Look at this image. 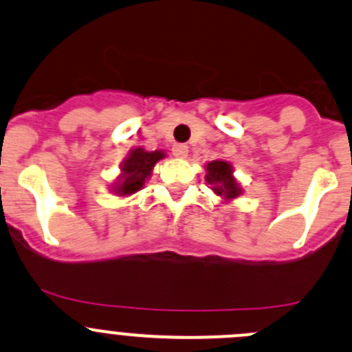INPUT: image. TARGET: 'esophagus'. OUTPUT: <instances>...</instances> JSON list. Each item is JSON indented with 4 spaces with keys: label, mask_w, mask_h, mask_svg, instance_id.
Instances as JSON below:
<instances>
[{
    "label": "esophagus",
    "mask_w": 352,
    "mask_h": 352,
    "mask_svg": "<svg viewBox=\"0 0 352 352\" xmlns=\"http://www.w3.org/2000/svg\"><path fill=\"white\" fill-rule=\"evenodd\" d=\"M187 153H189V147H187L186 144H175V146L172 147V154H173V156L180 157V160L187 157Z\"/></svg>",
    "instance_id": "1"
}]
</instances>
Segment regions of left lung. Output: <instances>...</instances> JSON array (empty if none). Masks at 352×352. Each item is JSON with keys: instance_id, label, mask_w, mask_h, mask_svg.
<instances>
[{"instance_id": "left-lung-1", "label": "left lung", "mask_w": 352, "mask_h": 352, "mask_svg": "<svg viewBox=\"0 0 352 352\" xmlns=\"http://www.w3.org/2000/svg\"><path fill=\"white\" fill-rule=\"evenodd\" d=\"M206 182L212 186L215 195L224 196L226 199H234L241 195L238 182L232 177V166L228 161L215 160L206 165Z\"/></svg>"}]
</instances>
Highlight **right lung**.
Masks as SVG:
<instances>
[{"instance_id": "1", "label": "right lung", "mask_w": 352, "mask_h": 352, "mask_svg": "<svg viewBox=\"0 0 352 352\" xmlns=\"http://www.w3.org/2000/svg\"><path fill=\"white\" fill-rule=\"evenodd\" d=\"M161 157H165V154L161 151L147 153L142 147H137V149L131 151L126 160L123 161V165H121V175L118 177L114 192L120 196H128L140 191L144 184H146L147 177L153 172V166Z\"/></svg>"}]
</instances>
